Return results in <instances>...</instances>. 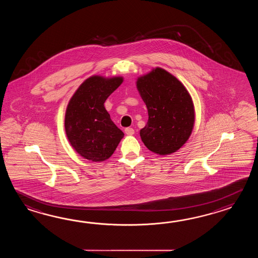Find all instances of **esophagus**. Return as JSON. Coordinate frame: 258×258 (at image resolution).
I'll return each instance as SVG.
<instances>
[{
	"instance_id": "obj_1",
	"label": "esophagus",
	"mask_w": 258,
	"mask_h": 258,
	"mask_svg": "<svg viewBox=\"0 0 258 258\" xmlns=\"http://www.w3.org/2000/svg\"><path fill=\"white\" fill-rule=\"evenodd\" d=\"M124 132H125V134L128 135V136H132V135H134L135 134V130L133 129V128H130V127H127L124 129Z\"/></svg>"
}]
</instances>
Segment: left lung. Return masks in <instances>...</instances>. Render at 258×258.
<instances>
[{
	"mask_svg": "<svg viewBox=\"0 0 258 258\" xmlns=\"http://www.w3.org/2000/svg\"><path fill=\"white\" fill-rule=\"evenodd\" d=\"M137 87L148 111V123L140 130L143 143L154 153L175 152L192 133L191 96L176 77L159 67L139 77Z\"/></svg>",
	"mask_w": 258,
	"mask_h": 258,
	"instance_id": "8db88e82",
	"label": "left lung"
}]
</instances>
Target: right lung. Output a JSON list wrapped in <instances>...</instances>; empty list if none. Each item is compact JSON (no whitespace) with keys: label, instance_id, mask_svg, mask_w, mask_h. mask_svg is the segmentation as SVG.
Instances as JSON below:
<instances>
[{"label":"right lung","instance_id":"1","mask_svg":"<svg viewBox=\"0 0 258 258\" xmlns=\"http://www.w3.org/2000/svg\"><path fill=\"white\" fill-rule=\"evenodd\" d=\"M121 83V77L94 76L70 99L64 120L66 136L83 158L95 162L109 159L124 136L104 107L105 100Z\"/></svg>","mask_w":258,"mask_h":258}]
</instances>
